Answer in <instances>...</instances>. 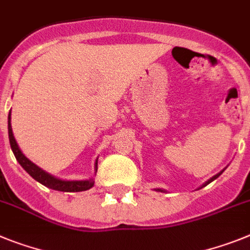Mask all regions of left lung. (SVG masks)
<instances>
[{"label": "left lung", "mask_w": 250, "mask_h": 250, "mask_svg": "<svg viewBox=\"0 0 250 250\" xmlns=\"http://www.w3.org/2000/svg\"><path fill=\"white\" fill-rule=\"evenodd\" d=\"M223 172H224V169H223V170H221L220 173H217V174H215V176H214V177H211L210 180H208V181H206V182H205V183H204V185H202V186H201V187H200V188H202V187H205V186H208V183H211V182H212V181H215V180H216L217 177L220 176V174H221V173H223ZM155 191H159V192H167V191H166V189H162V188H155Z\"/></svg>", "instance_id": "left-lung-1"}]
</instances>
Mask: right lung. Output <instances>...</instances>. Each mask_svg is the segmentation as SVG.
I'll list each match as a JSON object with an SVG mask.
<instances>
[{
	"label": "right lung",
	"instance_id": "1",
	"mask_svg": "<svg viewBox=\"0 0 250 250\" xmlns=\"http://www.w3.org/2000/svg\"><path fill=\"white\" fill-rule=\"evenodd\" d=\"M8 139H10V146H11L12 151H14L15 158L18 159L21 167L26 170L30 176L33 177L34 180L38 181L39 183L44 185L48 188L55 189V191H62V192H81V191H87V189L92 188L95 185L93 178L89 180H81V181H68V180H61L57 178L53 174L48 173L40 167H38L35 163L30 161L29 158L25 157L21 149L19 148L18 143L15 140L14 133H12V126H11V111L8 114ZM99 159V158H97ZM97 159L95 162V174L97 172Z\"/></svg>",
	"mask_w": 250,
	"mask_h": 250
}]
</instances>
